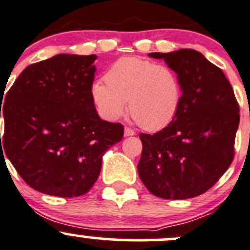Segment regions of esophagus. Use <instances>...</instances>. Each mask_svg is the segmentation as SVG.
<instances>
[{
	"label": "esophagus",
	"mask_w": 250,
	"mask_h": 250,
	"mask_svg": "<svg viewBox=\"0 0 250 250\" xmlns=\"http://www.w3.org/2000/svg\"><path fill=\"white\" fill-rule=\"evenodd\" d=\"M135 131L132 130V128H128V127H125L124 128V135L125 137H130V136H133L135 135Z\"/></svg>",
	"instance_id": "obj_1"
}]
</instances>
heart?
<instances>
[{
    "label": "heart",
    "instance_id": "1",
    "mask_svg": "<svg viewBox=\"0 0 250 250\" xmlns=\"http://www.w3.org/2000/svg\"><path fill=\"white\" fill-rule=\"evenodd\" d=\"M90 95L99 115L107 122L120 119L128 109L146 130H158L175 118L182 99L178 72L166 64L141 57L115 61L95 81Z\"/></svg>",
    "mask_w": 250,
    "mask_h": 250
}]
</instances>
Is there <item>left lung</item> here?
<instances>
[{"mask_svg":"<svg viewBox=\"0 0 250 250\" xmlns=\"http://www.w3.org/2000/svg\"><path fill=\"white\" fill-rule=\"evenodd\" d=\"M149 57L178 72L182 99L175 118L154 135L141 133L138 175L156 197L181 200L210 189L230 167L240 107L225 75L203 53L181 49Z\"/></svg>","mask_w":250,"mask_h":250,"instance_id":"1","label":"left lung"}]
</instances>
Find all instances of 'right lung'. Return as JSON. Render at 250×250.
<instances>
[{"mask_svg":"<svg viewBox=\"0 0 250 250\" xmlns=\"http://www.w3.org/2000/svg\"><path fill=\"white\" fill-rule=\"evenodd\" d=\"M96 58L61 53L28 65L4 99L1 152L33 189L63 198L85 194L104 152L124 136V126L96 113L90 95Z\"/></svg>","mask_w":250,"mask_h":250,"instance_id":"obj_1","label":"right lung"}]
</instances>
